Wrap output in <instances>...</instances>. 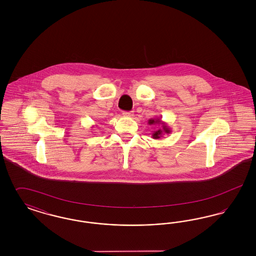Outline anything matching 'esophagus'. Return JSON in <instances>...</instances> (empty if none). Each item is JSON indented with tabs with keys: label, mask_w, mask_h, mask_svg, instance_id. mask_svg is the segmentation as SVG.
I'll list each match as a JSON object with an SVG mask.
<instances>
[{
	"label": "esophagus",
	"mask_w": 256,
	"mask_h": 256,
	"mask_svg": "<svg viewBox=\"0 0 256 256\" xmlns=\"http://www.w3.org/2000/svg\"><path fill=\"white\" fill-rule=\"evenodd\" d=\"M122 115L126 117H134V111H124Z\"/></svg>",
	"instance_id": "34e87169"
}]
</instances>
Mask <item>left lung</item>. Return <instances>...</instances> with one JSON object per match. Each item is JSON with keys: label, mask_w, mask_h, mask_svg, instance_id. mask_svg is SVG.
Returning <instances> with one entry per match:
<instances>
[{"label": "left lung", "mask_w": 256, "mask_h": 256, "mask_svg": "<svg viewBox=\"0 0 256 256\" xmlns=\"http://www.w3.org/2000/svg\"><path fill=\"white\" fill-rule=\"evenodd\" d=\"M148 124L150 126H154V124H160L161 126L158 128L156 130L152 132V138L154 139H160L163 135L165 134H169L172 132L170 130V126H168V124L165 122H163L160 118H152L148 120Z\"/></svg>", "instance_id": "left-lung-1"}]
</instances>
